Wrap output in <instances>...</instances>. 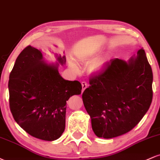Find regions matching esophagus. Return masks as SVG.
Segmentation results:
<instances>
[{
    "mask_svg": "<svg viewBox=\"0 0 160 160\" xmlns=\"http://www.w3.org/2000/svg\"><path fill=\"white\" fill-rule=\"evenodd\" d=\"M81 84H82V92H83V91L85 90V89H86V88L88 87V84L86 83V82H84V81H83V82H81Z\"/></svg>",
    "mask_w": 160,
    "mask_h": 160,
    "instance_id": "obj_1",
    "label": "esophagus"
}]
</instances>
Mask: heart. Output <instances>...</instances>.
<instances>
[{
	"label": "heart",
	"mask_w": 160,
	"mask_h": 160,
	"mask_svg": "<svg viewBox=\"0 0 160 160\" xmlns=\"http://www.w3.org/2000/svg\"><path fill=\"white\" fill-rule=\"evenodd\" d=\"M78 58L80 61L86 64H90L89 65V71L91 73H98L104 68L106 65L107 60L104 57L96 58V53L93 52H82L78 55ZM69 65L74 71L78 72L79 68L75 62L71 59L69 61Z\"/></svg>",
	"instance_id": "b5f03b06"
}]
</instances>
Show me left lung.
Segmentation results:
<instances>
[{"mask_svg": "<svg viewBox=\"0 0 160 160\" xmlns=\"http://www.w3.org/2000/svg\"><path fill=\"white\" fill-rule=\"evenodd\" d=\"M152 83L153 72L143 48L128 62H107L82 95L95 135L108 139L131 131L149 109Z\"/></svg>", "mask_w": 160, "mask_h": 160, "instance_id": "obj_1", "label": "left lung"}]
</instances>
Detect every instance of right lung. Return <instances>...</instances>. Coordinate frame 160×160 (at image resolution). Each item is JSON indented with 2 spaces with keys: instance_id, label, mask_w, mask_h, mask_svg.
<instances>
[{
  "instance_id": "add662e5",
  "label": "right lung",
  "mask_w": 160,
  "mask_h": 160,
  "mask_svg": "<svg viewBox=\"0 0 160 160\" xmlns=\"http://www.w3.org/2000/svg\"><path fill=\"white\" fill-rule=\"evenodd\" d=\"M55 56L56 63H47L41 50L27 47L16 58L8 84L14 120L32 136L49 141L64 132L66 102L82 89L78 80H66L58 73L65 56Z\"/></svg>"
}]
</instances>
